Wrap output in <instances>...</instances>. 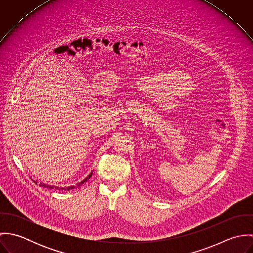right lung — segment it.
Segmentation results:
<instances>
[{
  "label": "right lung",
  "mask_w": 253,
  "mask_h": 253,
  "mask_svg": "<svg viewBox=\"0 0 253 253\" xmlns=\"http://www.w3.org/2000/svg\"><path fill=\"white\" fill-rule=\"evenodd\" d=\"M91 175H92V171L88 174V176L87 177H85L83 181H81L80 183H78L77 184V187H79V186H81L82 184H84L85 181L88 180L90 177H91ZM37 183V182H35ZM40 186H42V187H44V188H49V189H53V188H55V189H57V190H71V189H74V188H76V186H70V187H65V188H63V187H60V188H58V187H55V186H50V185H45V184H42V183H41L40 184Z\"/></svg>",
  "instance_id": "add662e5"
}]
</instances>
